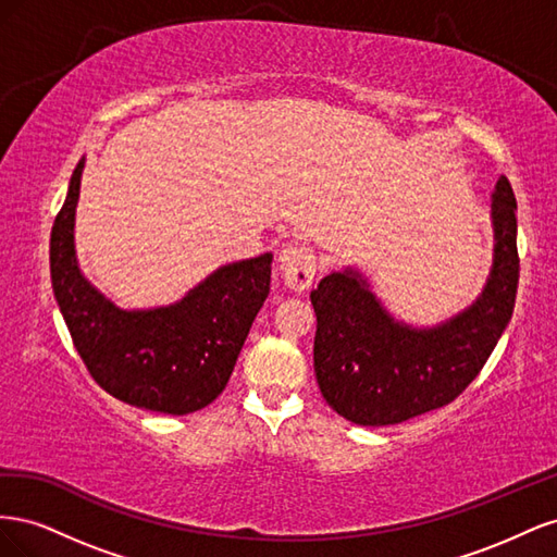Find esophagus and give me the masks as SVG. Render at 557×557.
Here are the masks:
<instances>
[{"label":"esophagus","mask_w":557,"mask_h":557,"mask_svg":"<svg viewBox=\"0 0 557 557\" xmlns=\"http://www.w3.org/2000/svg\"><path fill=\"white\" fill-rule=\"evenodd\" d=\"M278 269L290 290L305 293L318 276L315 252L305 244H288L278 256Z\"/></svg>","instance_id":"esophagus-1"}]
</instances>
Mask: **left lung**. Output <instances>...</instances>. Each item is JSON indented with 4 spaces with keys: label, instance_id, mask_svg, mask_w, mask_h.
Here are the masks:
<instances>
[{
    "label": "left lung",
    "instance_id": "1",
    "mask_svg": "<svg viewBox=\"0 0 557 557\" xmlns=\"http://www.w3.org/2000/svg\"><path fill=\"white\" fill-rule=\"evenodd\" d=\"M495 262L483 295L432 330L387 313L358 272H336L311 290L313 369L330 407L356 425H395L460 397L491 358L516 305L520 258L516 197L507 176L493 193Z\"/></svg>",
    "mask_w": 557,
    "mask_h": 557
}]
</instances>
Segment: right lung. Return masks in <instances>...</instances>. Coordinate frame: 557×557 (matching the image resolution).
I'll list each match as a JSON object with an SVG mask.
<instances>
[{"label": "right lung", "instance_id": "add662e5", "mask_svg": "<svg viewBox=\"0 0 557 557\" xmlns=\"http://www.w3.org/2000/svg\"><path fill=\"white\" fill-rule=\"evenodd\" d=\"M81 172L83 160L50 232V281L83 364L99 387L132 407L172 416L205 409L225 391L269 295L272 256L221 267L172 307L121 311L76 264Z\"/></svg>", "mask_w": 557, "mask_h": 557}]
</instances>
